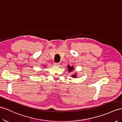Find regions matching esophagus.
<instances>
[{
  "label": "esophagus",
  "instance_id": "esophagus-1",
  "mask_svg": "<svg viewBox=\"0 0 122 122\" xmlns=\"http://www.w3.org/2000/svg\"><path fill=\"white\" fill-rule=\"evenodd\" d=\"M54 64L55 66H59V65H60V63H54Z\"/></svg>",
  "mask_w": 122,
  "mask_h": 122
}]
</instances>
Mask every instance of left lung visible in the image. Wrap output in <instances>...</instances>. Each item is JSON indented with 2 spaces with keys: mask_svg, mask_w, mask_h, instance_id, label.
Wrapping results in <instances>:
<instances>
[{
  "mask_svg": "<svg viewBox=\"0 0 122 122\" xmlns=\"http://www.w3.org/2000/svg\"><path fill=\"white\" fill-rule=\"evenodd\" d=\"M68 71H69V72H71V71H72L73 70V67H70V66H68ZM72 77L73 78H76V75H74L73 76H72Z\"/></svg>",
  "mask_w": 122,
  "mask_h": 122,
  "instance_id": "left-lung-1",
  "label": "left lung"
}]
</instances>
